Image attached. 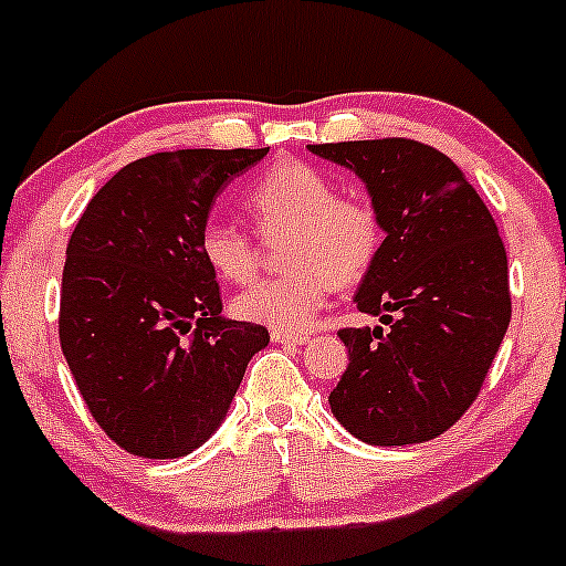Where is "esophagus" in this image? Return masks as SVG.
Masks as SVG:
<instances>
[{
  "label": "esophagus",
  "instance_id": "obj_1",
  "mask_svg": "<svg viewBox=\"0 0 566 566\" xmlns=\"http://www.w3.org/2000/svg\"><path fill=\"white\" fill-rule=\"evenodd\" d=\"M272 343H281V346H305L307 335H302V332L272 329Z\"/></svg>",
  "mask_w": 566,
  "mask_h": 566
}]
</instances>
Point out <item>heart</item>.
Wrapping results in <instances>:
<instances>
[{
    "label": "heart",
    "mask_w": 566,
    "mask_h": 566,
    "mask_svg": "<svg viewBox=\"0 0 566 566\" xmlns=\"http://www.w3.org/2000/svg\"><path fill=\"white\" fill-rule=\"evenodd\" d=\"M244 207L266 240L289 237L281 277L250 285L234 300L244 322L302 329L318 316L335 285L363 281L381 250V220L363 196H335V182L302 160L275 163L250 185ZM201 255L220 277L248 283L259 270L253 237L229 220H209Z\"/></svg>",
    "instance_id": "1"
}]
</instances>
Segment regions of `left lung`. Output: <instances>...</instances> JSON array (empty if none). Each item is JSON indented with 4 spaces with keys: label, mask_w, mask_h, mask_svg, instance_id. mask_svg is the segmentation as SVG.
Returning a JSON list of instances; mask_svg holds the SVG:
<instances>
[{
    "label": "left lung",
    "mask_w": 566,
    "mask_h": 566,
    "mask_svg": "<svg viewBox=\"0 0 566 566\" xmlns=\"http://www.w3.org/2000/svg\"><path fill=\"white\" fill-rule=\"evenodd\" d=\"M357 174L381 220L378 259L354 302L387 326L340 329L348 368L337 422L373 447L436 439L474 403L510 326L496 220L463 171L411 138L307 144Z\"/></svg>",
    "instance_id": "obj_1"
}]
</instances>
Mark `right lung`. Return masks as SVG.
Instances as JSON below:
<instances>
[{"instance_id":"right-lung-1","label":"right lung","mask_w":566,"mask_h":566,"mask_svg":"<svg viewBox=\"0 0 566 566\" xmlns=\"http://www.w3.org/2000/svg\"><path fill=\"white\" fill-rule=\"evenodd\" d=\"M264 149H177L127 163L86 203L67 242L60 340L81 398L130 455L201 447L270 343L226 318L201 231L226 185Z\"/></svg>"}]
</instances>
